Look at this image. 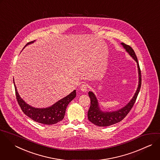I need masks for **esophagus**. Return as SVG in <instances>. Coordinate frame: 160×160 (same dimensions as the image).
Here are the masks:
<instances>
[{"label":"esophagus","instance_id":"34e87169","mask_svg":"<svg viewBox=\"0 0 160 160\" xmlns=\"http://www.w3.org/2000/svg\"><path fill=\"white\" fill-rule=\"evenodd\" d=\"M88 88V85H87L86 84H81V91H83V92L87 91Z\"/></svg>","mask_w":160,"mask_h":160}]
</instances>
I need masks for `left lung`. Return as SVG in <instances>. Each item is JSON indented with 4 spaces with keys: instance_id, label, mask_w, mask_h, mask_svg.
<instances>
[{
    "instance_id": "8db88e82",
    "label": "left lung",
    "mask_w": 160,
    "mask_h": 160,
    "mask_svg": "<svg viewBox=\"0 0 160 160\" xmlns=\"http://www.w3.org/2000/svg\"><path fill=\"white\" fill-rule=\"evenodd\" d=\"M123 46L124 48L126 51L129 54V55L136 61L138 65V74H139V83L138 87L134 94V96L132 97V99L129 101V102L121 108L119 110L116 111L112 112H102L100 110L98 100L94 94L93 92L89 91V96L91 99V106L88 112V119L93 124L99 126H108L122 121L129 113V112L132 109L134 104L136 102V98L138 97V93L139 92L141 86V70L139 68V65L138 64L137 57L135 54L134 50L132 49L131 46L124 44V42L121 43Z\"/></svg>"
}]
</instances>
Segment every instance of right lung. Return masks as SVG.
<instances>
[{
	"label": "right lung",
	"mask_w": 160,
	"mask_h": 160,
	"mask_svg": "<svg viewBox=\"0 0 160 160\" xmlns=\"http://www.w3.org/2000/svg\"><path fill=\"white\" fill-rule=\"evenodd\" d=\"M32 42L33 41L29 42L27 45ZM14 87L18 102L23 112L34 121L47 125L56 124L62 121L64 117L68 105L76 96V90H74L71 94L61 99L51 107L42 109L35 108L24 102L19 96L15 84Z\"/></svg>",
	"instance_id": "obj_1"
}]
</instances>
